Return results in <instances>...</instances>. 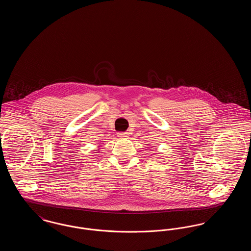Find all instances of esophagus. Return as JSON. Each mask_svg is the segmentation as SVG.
I'll list each match as a JSON object with an SVG mask.
<instances>
[{"label":"esophagus","mask_w":251,"mask_h":251,"mask_svg":"<svg viewBox=\"0 0 251 251\" xmlns=\"http://www.w3.org/2000/svg\"><path fill=\"white\" fill-rule=\"evenodd\" d=\"M118 135H119V137H120V138H127L129 136V133L126 132V131H120V132L118 133Z\"/></svg>","instance_id":"34e87169"}]
</instances>
